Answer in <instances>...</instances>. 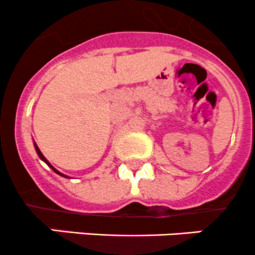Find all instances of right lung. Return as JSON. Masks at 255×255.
Listing matches in <instances>:
<instances>
[{"label":"right lung","mask_w":255,"mask_h":255,"mask_svg":"<svg viewBox=\"0 0 255 255\" xmlns=\"http://www.w3.org/2000/svg\"><path fill=\"white\" fill-rule=\"evenodd\" d=\"M34 147H36V151H37V153H38L39 158H41V160H43V161H44V162H45V163H47V165H48V166H49V167H50V168H52V170H53V171H54V172H57V173H58V175L63 176V177H67V176H65V175H63V173H60V172H59V171H57V170H55V168H54V167H53V166H52V165H50V163H49V162H48V160H47V158H45V157H44V156H43V153L41 152V150H39V148H38V146H37V143H36V142H34Z\"/></svg>","instance_id":"1"}]
</instances>
